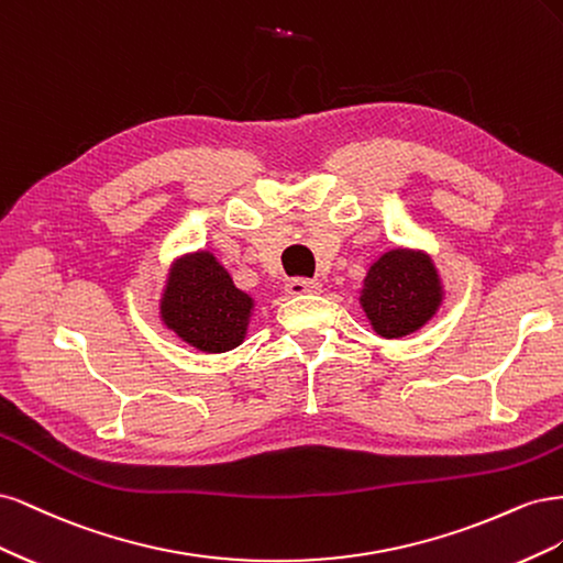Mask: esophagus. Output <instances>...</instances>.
Returning <instances> with one entry per match:
<instances>
[{
    "label": "esophagus",
    "mask_w": 563,
    "mask_h": 563,
    "mask_svg": "<svg viewBox=\"0 0 563 563\" xmlns=\"http://www.w3.org/2000/svg\"><path fill=\"white\" fill-rule=\"evenodd\" d=\"M286 291L291 296H310V294H319L321 291V284L314 279H291L286 284Z\"/></svg>",
    "instance_id": "esophagus-1"
}]
</instances>
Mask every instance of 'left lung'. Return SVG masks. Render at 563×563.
Returning a JSON list of instances; mask_svg holds the SVG:
<instances>
[{"label": "left lung", "instance_id": "8db88e82", "mask_svg": "<svg viewBox=\"0 0 563 563\" xmlns=\"http://www.w3.org/2000/svg\"><path fill=\"white\" fill-rule=\"evenodd\" d=\"M441 282L428 253L391 249L371 265L362 288V308L373 331L401 338L428 323L441 305Z\"/></svg>", "mask_w": 563, "mask_h": 563}]
</instances>
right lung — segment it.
Instances as JSON below:
<instances>
[{
  "mask_svg": "<svg viewBox=\"0 0 563 563\" xmlns=\"http://www.w3.org/2000/svg\"><path fill=\"white\" fill-rule=\"evenodd\" d=\"M159 310L187 345L216 354L244 343L253 298L234 286L213 253L199 251L172 265Z\"/></svg>",
  "mask_w": 563,
  "mask_h": 563,
  "instance_id": "right-lung-1",
  "label": "right lung"
}]
</instances>
